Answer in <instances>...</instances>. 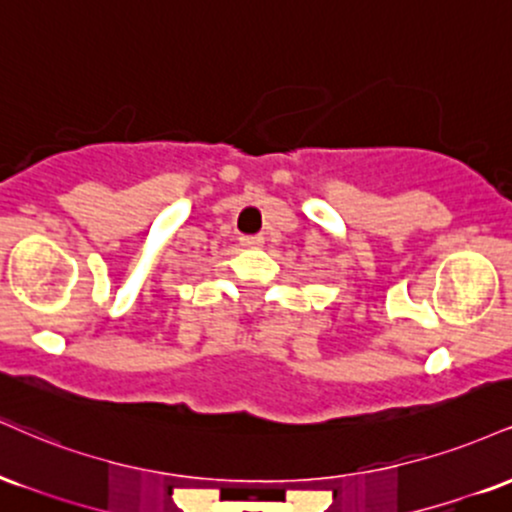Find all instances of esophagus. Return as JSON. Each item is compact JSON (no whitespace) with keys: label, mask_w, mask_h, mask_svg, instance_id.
I'll return each instance as SVG.
<instances>
[{"label":"esophagus","mask_w":512,"mask_h":512,"mask_svg":"<svg viewBox=\"0 0 512 512\" xmlns=\"http://www.w3.org/2000/svg\"><path fill=\"white\" fill-rule=\"evenodd\" d=\"M262 243H264L262 236H243V238H240V245H243V248H260Z\"/></svg>","instance_id":"esophagus-1"}]
</instances>
